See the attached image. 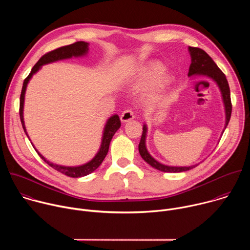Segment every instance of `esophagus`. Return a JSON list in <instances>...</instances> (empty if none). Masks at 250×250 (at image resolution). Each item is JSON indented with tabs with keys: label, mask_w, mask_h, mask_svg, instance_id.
I'll return each instance as SVG.
<instances>
[{
	"label": "esophagus",
	"mask_w": 250,
	"mask_h": 250,
	"mask_svg": "<svg viewBox=\"0 0 250 250\" xmlns=\"http://www.w3.org/2000/svg\"><path fill=\"white\" fill-rule=\"evenodd\" d=\"M133 118H134V113L130 109H127V110L124 111L121 115V121L123 123H126L128 121H131Z\"/></svg>",
	"instance_id": "34e87169"
}]
</instances>
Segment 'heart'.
<instances>
[{
  "label": "heart",
  "instance_id": "obj_1",
  "mask_svg": "<svg viewBox=\"0 0 250 250\" xmlns=\"http://www.w3.org/2000/svg\"><path fill=\"white\" fill-rule=\"evenodd\" d=\"M165 72V66L159 62H151L148 65L141 68L137 75V83L140 85H147L158 80ZM172 81L171 77H165L157 85L154 95L160 93L170 82Z\"/></svg>",
  "mask_w": 250,
  "mask_h": 250
}]
</instances>
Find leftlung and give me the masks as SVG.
Instances as JSON below:
<instances>
[{
    "label": "left lung",
    "mask_w": 250,
    "mask_h": 250,
    "mask_svg": "<svg viewBox=\"0 0 250 250\" xmlns=\"http://www.w3.org/2000/svg\"><path fill=\"white\" fill-rule=\"evenodd\" d=\"M189 51L191 54V65L189 68V76L192 75H205L209 78H211L213 81H216L218 86L221 89L224 104H225V108H226V126L229 125V122L230 120L231 116V110H232V105H231V101H230V91H229V86L227 80L226 75L222 72V70L218 67V65L215 63L208 54L204 51L201 48L198 47H189ZM146 125H144V128H142V135L140 138V142L138 145V150L141 155V157L144 158L150 166L153 168L163 171V172H171V173H178V172H183V171H188L190 169L195 168L198 164L192 165L189 167H175V166H167L159 163L156 161L147 151L146 146Z\"/></svg>",
    "instance_id": "8db88e82"
}]
</instances>
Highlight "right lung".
Here are the masks:
<instances>
[{"instance_id": "right-lung-1", "label": "right lung", "mask_w": 250, "mask_h": 250, "mask_svg": "<svg viewBox=\"0 0 250 250\" xmlns=\"http://www.w3.org/2000/svg\"><path fill=\"white\" fill-rule=\"evenodd\" d=\"M87 51H88V43L84 42H74L72 44L65 45V46L56 48L52 51H49V52L45 53L43 56L41 57V59L37 62V64H35L32 67L30 73L28 74V76L23 81L22 89H21V99H20V118H21V122L22 127H23V130L25 131V133H26V130H25L24 122H23V115H22L23 102H24V93H25L26 85H27L29 79L31 78V76L35 72H38L40 68L44 64L51 63V62L61 60V59L71 58L72 56H82V55L86 54ZM120 126H121V121H120V118H119L118 115H115V116L111 117L108 120V122H106L105 126H104L102 145H101V148H100L99 152L97 153V155L90 162H88L84 165H81V166L67 167V166L56 165V164H53V163L47 161L40 152H38V153L42 158V160H44V162H46L50 167L57 170L58 172L64 174L68 177H72V178L83 177V176H86V175L94 172L101 165V163L104 159L106 153H108V151H109L110 142H111L114 134L116 133V131L120 128ZM26 135H27V133H26Z\"/></svg>"}]
</instances>
